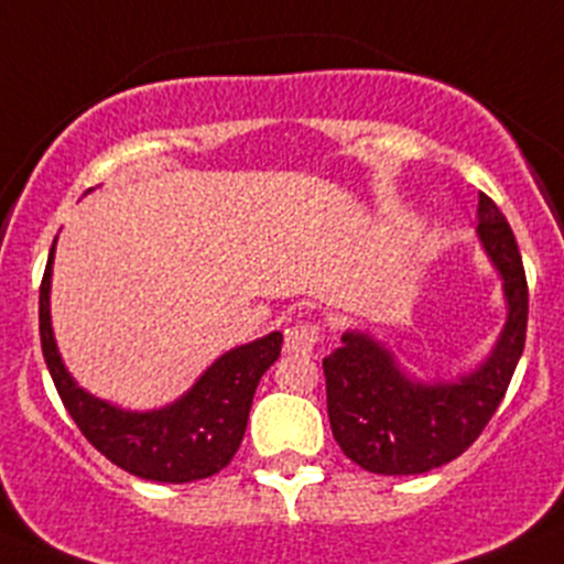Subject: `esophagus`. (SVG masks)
Here are the masks:
<instances>
[{
    "instance_id": "esophagus-1",
    "label": "esophagus",
    "mask_w": 564,
    "mask_h": 564,
    "mask_svg": "<svg viewBox=\"0 0 564 564\" xmlns=\"http://www.w3.org/2000/svg\"><path fill=\"white\" fill-rule=\"evenodd\" d=\"M322 325L319 322H297V325L286 327L283 333V349L286 352H311L319 344Z\"/></svg>"
}]
</instances>
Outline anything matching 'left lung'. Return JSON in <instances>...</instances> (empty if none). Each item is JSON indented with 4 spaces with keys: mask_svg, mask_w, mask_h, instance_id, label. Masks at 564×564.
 <instances>
[{
    "mask_svg": "<svg viewBox=\"0 0 564 564\" xmlns=\"http://www.w3.org/2000/svg\"><path fill=\"white\" fill-rule=\"evenodd\" d=\"M477 234L507 297L505 330L477 369L455 382H419L360 330L344 333L341 347L322 360L333 438L366 471L410 477L446 466L479 438L505 399L527 341V272L510 223L485 193Z\"/></svg>",
    "mask_w": 564,
    "mask_h": 564,
    "instance_id": "left-lung-1",
    "label": "left lung"
}]
</instances>
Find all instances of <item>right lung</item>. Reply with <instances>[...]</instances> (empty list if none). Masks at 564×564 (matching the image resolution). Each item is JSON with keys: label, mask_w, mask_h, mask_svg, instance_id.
Instances as JSON below:
<instances>
[{"label": "right lung", "mask_w": 564, "mask_h": 564, "mask_svg": "<svg viewBox=\"0 0 564 564\" xmlns=\"http://www.w3.org/2000/svg\"><path fill=\"white\" fill-rule=\"evenodd\" d=\"M52 261L54 245L41 281V347L59 399L82 435L115 466L151 482L182 485L223 471L242 444L256 386L281 355V333L228 349L173 404L145 413L115 408L76 386L59 358L48 314Z\"/></svg>", "instance_id": "right-lung-1"}]
</instances>
